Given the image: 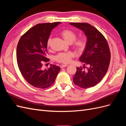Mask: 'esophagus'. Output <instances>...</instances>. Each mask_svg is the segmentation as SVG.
Returning <instances> with one entry per match:
<instances>
[{
  "instance_id": "esophagus-1",
  "label": "esophagus",
  "mask_w": 126,
  "mask_h": 126,
  "mask_svg": "<svg viewBox=\"0 0 126 126\" xmlns=\"http://www.w3.org/2000/svg\"><path fill=\"white\" fill-rule=\"evenodd\" d=\"M67 66H68V64H61V65L60 66V68H63L67 67Z\"/></svg>"
}]
</instances>
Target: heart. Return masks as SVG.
Masks as SVG:
<instances>
[{"label":"heart","instance_id":"heart-1","mask_svg":"<svg viewBox=\"0 0 126 126\" xmlns=\"http://www.w3.org/2000/svg\"><path fill=\"white\" fill-rule=\"evenodd\" d=\"M60 35L63 40L68 44H72L74 48L78 51H82L85 49L86 45V40L83 38L76 39V33L69 29H64L60 32ZM51 39L50 38L48 39L47 46H50ZM75 54L72 52H67L60 53L56 57V60L58 62L67 63L71 62V59L74 57Z\"/></svg>","mask_w":126,"mask_h":126}]
</instances>
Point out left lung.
I'll return each mask as SVG.
<instances>
[{"label":"left lung","instance_id":"1","mask_svg":"<svg viewBox=\"0 0 126 126\" xmlns=\"http://www.w3.org/2000/svg\"><path fill=\"white\" fill-rule=\"evenodd\" d=\"M80 29L87 37L86 47L79 60L83 68L77 67L73 78L75 85L82 88L96 86L101 81L108 70L110 60L109 46L102 34L88 23L69 24ZM87 66V70H84Z\"/></svg>","mask_w":126,"mask_h":126}]
</instances>
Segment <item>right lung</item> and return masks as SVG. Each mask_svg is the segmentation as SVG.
<instances>
[{"label": "right lung", "instance_id": "1", "mask_svg": "<svg viewBox=\"0 0 126 126\" xmlns=\"http://www.w3.org/2000/svg\"><path fill=\"white\" fill-rule=\"evenodd\" d=\"M60 22L39 24L33 26L21 36L17 47V63L21 73L29 84L45 89L54 83L60 68L50 64L43 69L47 62V41L52 29Z\"/></svg>", "mask_w": 126, "mask_h": 126}]
</instances>
